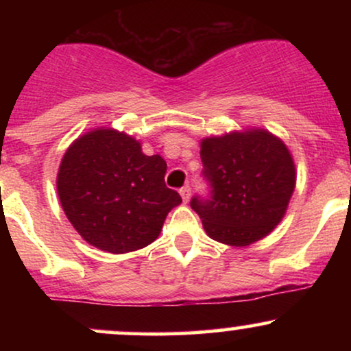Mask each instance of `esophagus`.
<instances>
[{
  "label": "esophagus",
  "instance_id": "34e87169",
  "mask_svg": "<svg viewBox=\"0 0 351 351\" xmlns=\"http://www.w3.org/2000/svg\"><path fill=\"white\" fill-rule=\"evenodd\" d=\"M180 195H181V198H183L184 203H188L189 196H191V188H189V186H183V188L180 189Z\"/></svg>",
  "mask_w": 351,
  "mask_h": 351
}]
</instances>
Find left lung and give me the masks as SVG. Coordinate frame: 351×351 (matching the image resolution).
Listing matches in <instances>:
<instances>
[{"label": "left lung", "instance_id": "1", "mask_svg": "<svg viewBox=\"0 0 351 351\" xmlns=\"http://www.w3.org/2000/svg\"><path fill=\"white\" fill-rule=\"evenodd\" d=\"M208 199L193 196L211 239L244 247L280 223L295 188V165L280 138L263 128L201 140Z\"/></svg>", "mask_w": 351, "mask_h": 351}]
</instances>
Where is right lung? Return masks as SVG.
Returning a JSON list of instances; mask_svg holds the SVG:
<instances>
[{
  "label": "right lung",
  "instance_id": "obj_1",
  "mask_svg": "<svg viewBox=\"0 0 351 351\" xmlns=\"http://www.w3.org/2000/svg\"><path fill=\"white\" fill-rule=\"evenodd\" d=\"M167 162L147 156L134 136L95 128L64 153L58 195L67 219L88 244L125 254L152 244L181 196L165 184Z\"/></svg>",
  "mask_w": 351,
  "mask_h": 351
}]
</instances>
